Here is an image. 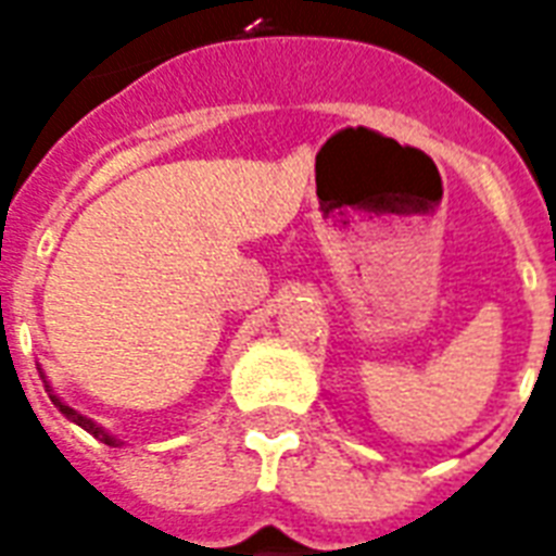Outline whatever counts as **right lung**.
<instances>
[{"instance_id": "add662e5", "label": "right lung", "mask_w": 556, "mask_h": 556, "mask_svg": "<svg viewBox=\"0 0 556 556\" xmlns=\"http://www.w3.org/2000/svg\"><path fill=\"white\" fill-rule=\"evenodd\" d=\"M40 378H43V383H46V392H49V399H52V404H55L58 410L64 413L66 419H70V421H75V425H78V428H85L87 433H93L96 440H102L104 445H114V448H116V445H123V442L116 440V437H111V433L104 431L102 425H96L93 419H87V416H81V413H78V410H73V407H70V404H64V402H61V399H58L55 392L49 390V381H46V375H43V372H40Z\"/></svg>"}]
</instances>
